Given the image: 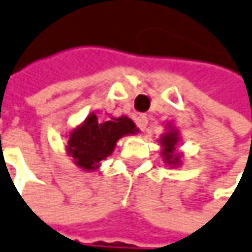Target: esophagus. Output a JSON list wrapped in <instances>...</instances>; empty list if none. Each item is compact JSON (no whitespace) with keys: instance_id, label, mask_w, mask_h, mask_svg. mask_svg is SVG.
<instances>
[{"instance_id":"esophagus-1","label":"esophagus","mask_w":252,"mask_h":252,"mask_svg":"<svg viewBox=\"0 0 252 252\" xmlns=\"http://www.w3.org/2000/svg\"><path fill=\"white\" fill-rule=\"evenodd\" d=\"M135 124H137V126H138L141 131H144V129L147 128V126H149V118H147L146 115H138L137 120H135Z\"/></svg>"}]
</instances>
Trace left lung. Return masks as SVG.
Instances as JSON below:
<instances>
[{"instance_id":"1","label":"left lung","mask_w":252,"mask_h":252,"mask_svg":"<svg viewBox=\"0 0 252 252\" xmlns=\"http://www.w3.org/2000/svg\"><path fill=\"white\" fill-rule=\"evenodd\" d=\"M177 143V134L174 131H170L167 134H164L161 137V146L164 147L163 150V157L167 163H172V164H177L179 161V156L174 154V146Z\"/></svg>"}]
</instances>
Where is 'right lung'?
I'll return each mask as SVG.
<instances>
[{"label": "right lung", "mask_w": 252, "mask_h": 252, "mask_svg": "<svg viewBox=\"0 0 252 252\" xmlns=\"http://www.w3.org/2000/svg\"><path fill=\"white\" fill-rule=\"evenodd\" d=\"M135 131H138L135 124L126 117L105 121L98 120L96 115L92 114L85 120L83 126L72 131L67 153L75 158L79 167L94 170L98 167L99 161L111 156L117 141L123 135L134 134Z\"/></svg>", "instance_id": "add662e5"}]
</instances>
